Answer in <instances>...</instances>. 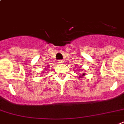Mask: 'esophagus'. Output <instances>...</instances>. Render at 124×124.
Masks as SVG:
<instances>
[{
	"label": "esophagus",
	"mask_w": 124,
	"mask_h": 124,
	"mask_svg": "<svg viewBox=\"0 0 124 124\" xmlns=\"http://www.w3.org/2000/svg\"><path fill=\"white\" fill-rule=\"evenodd\" d=\"M58 63L59 64H62V63H63V60H58Z\"/></svg>",
	"instance_id": "esophagus-1"
}]
</instances>
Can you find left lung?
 <instances>
[{
	"label": "left lung",
	"mask_w": 124,
	"mask_h": 124,
	"mask_svg": "<svg viewBox=\"0 0 124 124\" xmlns=\"http://www.w3.org/2000/svg\"><path fill=\"white\" fill-rule=\"evenodd\" d=\"M85 73H83V76H81V77H83V76H85Z\"/></svg>",
	"instance_id": "1"
}]
</instances>
